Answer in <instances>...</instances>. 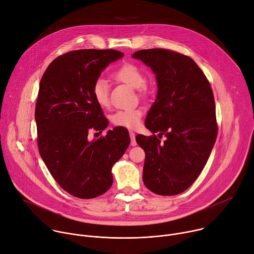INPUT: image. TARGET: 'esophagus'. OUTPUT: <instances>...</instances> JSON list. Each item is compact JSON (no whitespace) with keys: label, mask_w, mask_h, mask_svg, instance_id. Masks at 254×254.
<instances>
[{"label":"esophagus","mask_w":254,"mask_h":254,"mask_svg":"<svg viewBox=\"0 0 254 254\" xmlns=\"http://www.w3.org/2000/svg\"><path fill=\"white\" fill-rule=\"evenodd\" d=\"M129 137H130V144H131V146H136L135 133L133 131H129Z\"/></svg>","instance_id":"34e87169"}]
</instances>
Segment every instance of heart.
Returning <instances> with one entry per match:
<instances>
[{"instance_id":"heart-1","label":"heart","mask_w":254,"mask_h":254,"mask_svg":"<svg viewBox=\"0 0 254 254\" xmlns=\"http://www.w3.org/2000/svg\"><path fill=\"white\" fill-rule=\"evenodd\" d=\"M113 77L118 81L124 82L133 88H138L140 94H144V75L143 72L135 65L131 63L123 64L118 68ZM91 93L95 102L105 107L110 103V95H108V85L103 79H96L91 87ZM142 112L140 108H127V110L118 111L112 117V123L116 127L134 129L140 126V119Z\"/></svg>"}]
</instances>
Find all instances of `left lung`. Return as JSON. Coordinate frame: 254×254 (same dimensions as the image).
<instances>
[{
    "mask_svg": "<svg viewBox=\"0 0 254 254\" xmlns=\"http://www.w3.org/2000/svg\"><path fill=\"white\" fill-rule=\"evenodd\" d=\"M155 72L157 100L144 126L156 134H137L146 153L142 180L162 196L187 190L201 174L215 143L218 125L209 80L195 61L176 51L153 48L134 52Z\"/></svg>",
    "mask_w": 254,
    "mask_h": 254,
    "instance_id": "8db88e82",
    "label": "left lung"
}]
</instances>
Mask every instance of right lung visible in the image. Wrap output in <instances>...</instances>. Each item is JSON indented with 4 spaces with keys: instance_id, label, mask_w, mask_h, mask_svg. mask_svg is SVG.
<instances>
[{
    "instance_id": "1",
    "label": "right lung",
    "mask_w": 254,
    "mask_h": 254,
    "mask_svg": "<svg viewBox=\"0 0 254 254\" xmlns=\"http://www.w3.org/2000/svg\"><path fill=\"white\" fill-rule=\"evenodd\" d=\"M114 49H80L55 58L40 81L35 120L39 153L58 185L70 195L91 199L113 185V166L129 144L128 131L115 127L96 140L88 131L108 126L91 93L93 82L111 62Z\"/></svg>"
}]
</instances>
